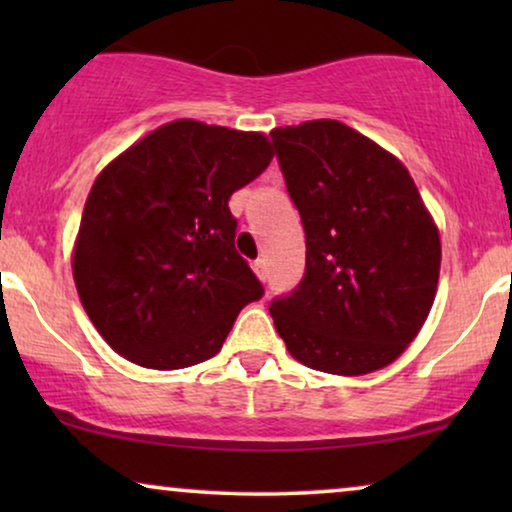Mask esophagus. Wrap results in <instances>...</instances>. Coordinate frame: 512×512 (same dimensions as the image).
Returning <instances> with one entry per match:
<instances>
[{
	"label": "esophagus",
	"mask_w": 512,
	"mask_h": 512,
	"mask_svg": "<svg viewBox=\"0 0 512 512\" xmlns=\"http://www.w3.org/2000/svg\"><path fill=\"white\" fill-rule=\"evenodd\" d=\"M254 272L258 275V279H268V263H265V258H258V261H254Z\"/></svg>",
	"instance_id": "esophagus-1"
}]
</instances>
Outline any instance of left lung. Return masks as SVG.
Listing matches in <instances>:
<instances>
[{"instance_id": "8db88e82", "label": "left lung", "mask_w": 512, "mask_h": 512, "mask_svg": "<svg viewBox=\"0 0 512 512\" xmlns=\"http://www.w3.org/2000/svg\"><path fill=\"white\" fill-rule=\"evenodd\" d=\"M305 230V275L270 300L286 349L307 368L363 375L415 340L436 298L440 240L391 153L338 121L270 132Z\"/></svg>"}]
</instances>
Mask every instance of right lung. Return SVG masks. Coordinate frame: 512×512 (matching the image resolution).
Segmentation results:
<instances>
[{"mask_svg":"<svg viewBox=\"0 0 512 512\" xmlns=\"http://www.w3.org/2000/svg\"><path fill=\"white\" fill-rule=\"evenodd\" d=\"M272 160L270 142L174 121L95 179L74 249L90 321L118 354L177 370L212 359L244 305L263 298L237 254L228 200Z\"/></svg>","mask_w":512,"mask_h":512,"instance_id":"right-lung-1","label":"right lung"}]
</instances>
